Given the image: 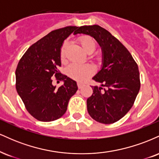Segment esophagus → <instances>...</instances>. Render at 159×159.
I'll return each mask as SVG.
<instances>
[{
	"instance_id": "obj_1",
	"label": "esophagus",
	"mask_w": 159,
	"mask_h": 159,
	"mask_svg": "<svg viewBox=\"0 0 159 159\" xmlns=\"http://www.w3.org/2000/svg\"><path fill=\"white\" fill-rule=\"evenodd\" d=\"M77 84H78V88H79V89H81L82 87H84V84L81 83V82H78Z\"/></svg>"
}]
</instances>
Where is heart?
Listing matches in <instances>:
<instances>
[{"instance_id": "1", "label": "heart", "mask_w": 159, "mask_h": 159, "mask_svg": "<svg viewBox=\"0 0 159 159\" xmlns=\"http://www.w3.org/2000/svg\"><path fill=\"white\" fill-rule=\"evenodd\" d=\"M78 42L81 44L84 50L88 54H91L96 50V43L95 39L90 36H83L78 38ZM68 43L64 42L61 48V58L62 61L65 59L66 51ZM94 73V69L90 64H80V63H72L67 69V74L72 79L78 81H85L87 78L90 77Z\"/></svg>"}]
</instances>
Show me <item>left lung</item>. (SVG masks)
Wrapping results in <instances>:
<instances>
[{
  "instance_id": "1",
  "label": "left lung",
  "mask_w": 159,
  "mask_h": 159,
  "mask_svg": "<svg viewBox=\"0 0 159 159\" xmlns=\"http://www.w3.org/2000/svg\"><path fill=\"white\" fill-rule=\"evenodd\" d=\"M78 31L93 36L102 51V67L93 78L101 87H92L93 94L87 100V111L98 123H114L132 108L139 92L138 64L128 49L103 27L82 26Z\"/></svg>"
}]
</instances>
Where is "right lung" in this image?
<instances>
[{"label": "right lung", "instance_id": "add662e5", "mask_svg": "<svg viewBox=\"0 0 159 159\" xmlns=\"http://www.w3.org/2000/svg\"><path fill=\"white\" fill-rule=\"evenodd\" d=\"M78 27L68 26L53 30L33 44L18 63L16 90L27 111L39 121L61 118L78 90L76 82L61 74L58 67L61 66L60 53L63 41L72 33L78 34ZM54 76L65 82L58 89L52 84Z\"/></svg>", "mask_w": 159, "mask_h": 159}]
</instances>
